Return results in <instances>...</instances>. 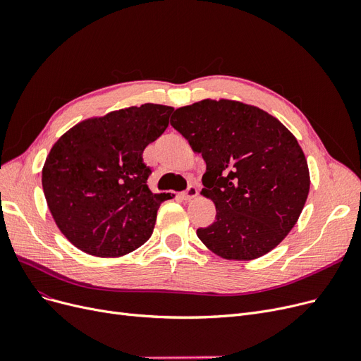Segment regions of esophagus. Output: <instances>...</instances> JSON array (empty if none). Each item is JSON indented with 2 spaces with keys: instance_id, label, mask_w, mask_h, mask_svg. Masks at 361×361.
<instances>
[{
  "instance_id": "34e87169",
  "label": "esophagus",
  "mask_w": 361,
  "mask_h": 361,
  "mask_svg": "<svg viewBox=\"0 0 361 361\" xmlns=\"http://www.w3.org/2000/svg\"><path fill=\"white\" fill-rule=\"evenodd\" d=\"M197 196V187L195 185V184H189L187 185V189L181 193V197L184 199V200H190V199H193V197H196Z\"/></svg>"
}]
</instances>
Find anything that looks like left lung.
Wrapping results in <instances>:
<instances>
[{"mask_svg":"<svg viewBox=\"0 0 361 361\" xmlns=\"http://www.w3.org/2000/svg\"><path fill=\"white\" fill-rule=\"evenodd\" d=\"M171 125L207 162L202 195L215 221L197 238L226 259H254L292 230L310 190L308 165L292 133L258 107L202 100L180 107Z\"/></svg>","mask_w":361,"mask_h":361,"instance_id":"obj_1","label":"left lung"}]
</instances>
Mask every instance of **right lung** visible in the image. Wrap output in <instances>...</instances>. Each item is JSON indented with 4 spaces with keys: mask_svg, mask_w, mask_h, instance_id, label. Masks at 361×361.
I'll return each instance as SVG.
<instances>
[{
    "mask_svg": "<svg viewBox=\"0 0 361 361\" xmlns=\"http://www.w3.org/2000/svg\"><path fill=\"white\" fill-rule=\"evenodd\" d=\"M174 109L142 104L88 119L61 135L42 169V189L60 231L96 257H119L149 240L169 193L153 195L143 150Z\"/></svg>",
    "mask_w": 361,
    "mask_h": 361,
    "instance_id": "add662e5",
    "label": "right lung"
}]
</instances>
